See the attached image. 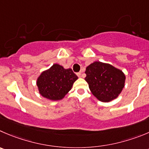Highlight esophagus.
<instances>
[{"label": "esophagus", "mask_w": 149, "mask_h": 149, "mask_svg": "<svg viewBox=\"0 0 149 149\" xmlns=\"http://www.w3.org/2000/svg\"><path fill=\"white\" fill-rule=\"evenodd\" d=\"M77 75L79 77H80L82 76V72H77Z\"/></svg>", "instance_id": "obj_1"}]
</instances>
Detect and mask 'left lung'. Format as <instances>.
Listing matches in <instances>:
<instances>
[{"instance_id": "8db88e82", "label": "left lung", "mask_w": 149, "mask_h": 149, "mask_svg": "<svg viewBox=\"0 0 149 149\" xmlns=\"http://www.w3.org/2000/svg\"><path fill=\"white\" fill-rule=\"evenodd\" d=\"M86 81L97 100L109 102L118 97L125 83V74L109 63L95 61L86 67Z\"/></svg>"}]
</instances>
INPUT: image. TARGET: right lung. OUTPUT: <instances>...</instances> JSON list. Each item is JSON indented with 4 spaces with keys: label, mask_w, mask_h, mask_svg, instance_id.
<instances>
[{
    "label": "right lung",
    "mask_w": 149,
    "mask_h": 149,
    "mask_svg": "<svg viewBox=\"0 0 149 149\" xmlns=\"http://www.w3.org/2000/svg\"><path fill=\"white\" fill-rule=\"evenodd\" d=\"M77 78L72 69H66L55 63L47 70L42 72L37 78L36 85L42 97L57 101L66 96Z\"/></svg>",
    "instance_id": "add662e5"
}]
</instances>
